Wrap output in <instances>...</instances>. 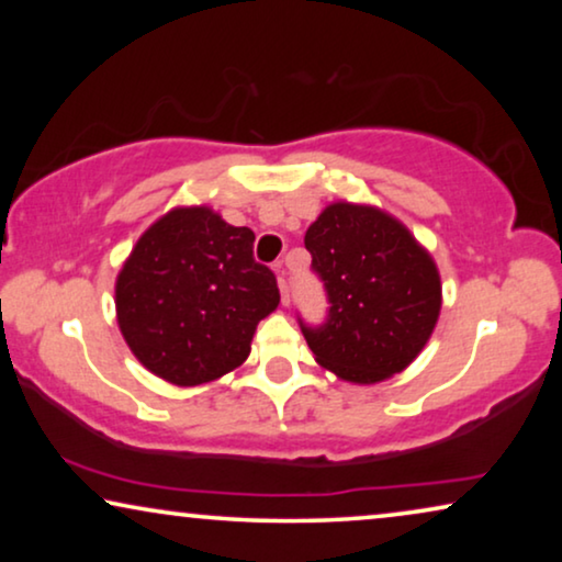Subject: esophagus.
<instances>
[{"instance_id": "1", "label": "esophagus", "mask_w": 562, "mask_h": 562, "mask_svg": "<svg viewBox=\"0 0 562 562\" xmlns=\"http://www.w3.org/2000/svg\"><path fill=\"white\" fill-rule=\"evenodd\" d=\"M276 273H279V291H281V302L289 304V283H286V273H283V263L279 260L276 263Z\"/></svg>"}]
</instances>
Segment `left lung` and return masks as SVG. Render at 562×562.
<instances>
[{"label": "left lung", "mask_w": 562, "mask_h": 562, "mask_svg": "<svg viewBox=\"0 0 562 562\" xmlns=\"http://www.w3.org/2000/svg\"><path fill=\"white\" fill-rule=\"evenodd\" d=\"M312 271L327 291V319H299L314 358L337 379L379 383L425 348L442 306L429 252L391 214L366 204H329L304 235Z\"/></svg>", "instance_id": "8db88e82"}]
</instances>
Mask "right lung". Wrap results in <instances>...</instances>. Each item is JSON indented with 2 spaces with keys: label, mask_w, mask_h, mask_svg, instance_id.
I'll use <instances>...</instances> for the list:
<instances>
[{
  "label": "right lung",
  "mask_w": 562,
  "mask_h": 562,
  "mask_svg": "<svg viewBox=\"0 0 562 562\" xmlns=\"http://www.w3.org/2000/svg\"><path fill=\"white\" fill-rule=\"evenodd\" d=\"M250 227L210 206H176L145 229L114 283L117 325L133 356L176 386H199L250 356L258 322L279 306Z\"/></svg>",
  "instance_id": "obj_1"
}]
</instances>
